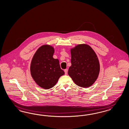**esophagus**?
Instances as JSON below:
<instances>
[{
  "mask_svg": "<svg viewBox=\"0 0 129 129\" xmlns=\"http://www.w3.org/2000/svg\"><path fill=\"white\" fill-rule=\"evenodd\" d=\"M64 73H65V74H67V73H68V69H65V70H64Z\"/></svg>",
  "mask_w": 129,
  "mask_h": 129,
  "instance_id": "34e87169",
  "label": "esophagus"
}]
</instances>
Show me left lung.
Segmentation results:
<instances>
[{"mask_svg": "<svg viewBox=\"0 0 129 129\" xmlns=\"http://www.w3.org/2000/svg\"><path fill=\"white\" fill-rule=\"evenodd\" d=\"M71 66L68 74L76 84L83 88L91 86L100 73L97 55L88 45L80 44L71 49Z\"/></svg>", "mask_w": 129, "mask_h": 129, "instance_id": "8db88e82", "label": "left lung"}]
</instances>
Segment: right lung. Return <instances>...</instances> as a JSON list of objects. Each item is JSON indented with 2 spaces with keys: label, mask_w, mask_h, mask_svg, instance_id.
<instances>
[{
  "label": "right lung",
  "mask_w": 129,
  "mask_h": 129,
  "mask_svg": "<svg viewBox=\"0 0 129 129\" xmlns=\"http://www.w3.org/2000/svg\"><path fill=\"white\" fill-rule=\"evenodd\" d=\"M54 48L43 45L36 52L30 64V73L36 83L42 88L53 87L59 78L64 74L60 68L59 60L53 55Z\"/></svg>",
  "instance_id": "right-lung-1"
}]
</instances>
